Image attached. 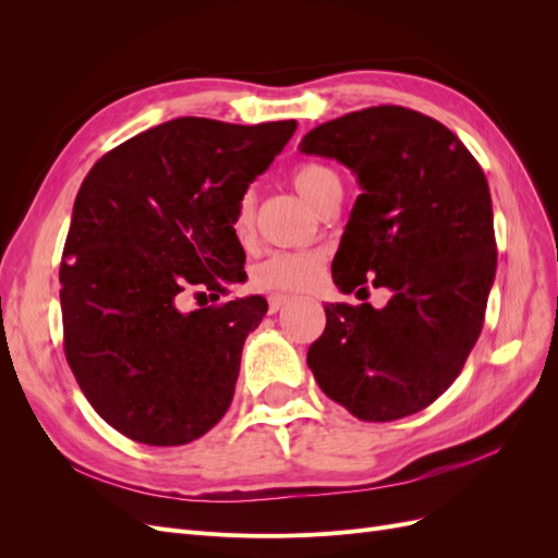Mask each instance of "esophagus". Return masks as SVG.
Returning <instances> with one entry per match:
<instances>
[{"instance_id": "obj_1", "label": "esophagus", "mask_w": 558, "mask_h": 558, "mask_svg": "<svg viewBox=\"0 0 558 558\" xmlns=\"http://www.w3.org/2000/svg\"><path fill=\"white\" fill-rule=\"evenodd\" d=\"M289 300H291V295H283V293H272V295H269V298H267L269 314H277Z\"/></svg>"}]
</instances>
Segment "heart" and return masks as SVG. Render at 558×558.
<instances>
[{
	"mask_svg": "<svg viewBox=\"0 0 558 558\" xmlns=\"http://www.w3.org/2000/svg\"><path fill=\"white\" fill-rule=\"evenodd\" d=\"M295 191L318 211L320 205L340 189V179L332 170L316 162H305L293 170L291 177ZM234 234L240 242H248L256 228V193L246 191L240 197L234 214ZM326 267V256L320 251H277L260 260L251 272V283L265 293H298L307 291L320 279Z\"/></svg>",
	"mask_w": 558,
	"mask_h": 558,
	"instance_id": "obj_1",
	"label": "heart"
}]
</instances>
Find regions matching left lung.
Masks as SVG:
<instances>
[{
    "label": "left lung",
    "mask_w": 558,
    "mask_h": 558,
    "mask_svg": "<svg viewBox=\"0 0 558 558\" xmlns=\"http://www.w3.org/2000/svg\"><path fill=\"white\" fill-rule=\"evenodd\" d=\"M300 150L342 162L363 191L335 283L351 293L373 279L393 293L384 310L326 305L307 365L361 421L416 414L459 377L484 326L498 258L486 177L449 128L393 105L318 125Z\"/></svg>",
    "instance_id": "1"
}]
</instances>
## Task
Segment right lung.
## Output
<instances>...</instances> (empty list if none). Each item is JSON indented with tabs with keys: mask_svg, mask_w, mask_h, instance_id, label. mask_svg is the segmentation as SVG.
<instances>
[{
	"mask_svg": "<svg viewBox=\"0 0 558 558\" xmlns=\"http://www.w3.org/2000/svg\"><path fill=\"white\" fill-rule=\"evenodd\" d=\"M295 128L174 118L83 179L60 265L64 356L93 410L130 440L193 442L228 412L267 300L181 305L246 279L234 214Z\"/></svg>",
	"mask_w": 558,
	"mask_h": 558,
	"instance_id": "right-lung-1",
	"label": "right lung"
}]
</instances>
